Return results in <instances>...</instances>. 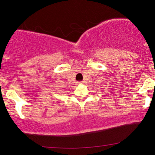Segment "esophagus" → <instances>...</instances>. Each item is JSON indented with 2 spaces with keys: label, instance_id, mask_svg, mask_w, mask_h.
Returning a JSON list of instances; mask_svg holds the SVG:
<instances>
[{
  "label": "esophagus",
  "instance_id": "1",
  "mask_svg": "<svg viewBox=\"0 0 155 155\" xmlns=\"http://www.w3.org/2000/svg\"><path fill=\"white\" fill-rule=\"evenodd\" d=\"M83 82H82V81H80V82H77V85H81V84H83Z\"/></svg>",
  "mask_w": 155,
  "mask_h": 155
}]
</instances>
